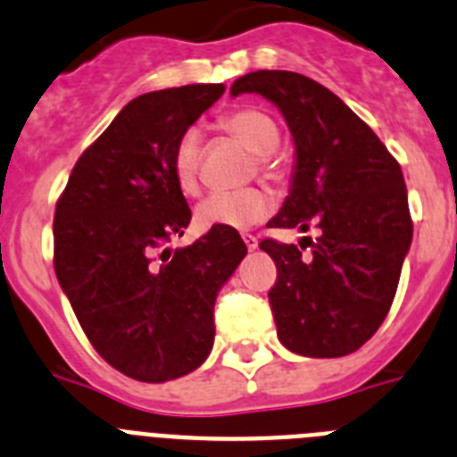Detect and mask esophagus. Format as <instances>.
Masks as SVG:
<instances>
[{
    "label": "esophagus",
    "instance_id": "obj_1",
    "mask_svg": "<svg viewBox=\"0 0 457 457\" xmlns=\"http://www.w3.org/2000/svg\"><path fill=\"white\" fill-rule=\"evenodd\" d=\"M242 240H245V245H247L249 252L258 249V237L256 236H249V233H245V236H242Z\"/></svg>",
    "mask_w": 457,
    "mask_h": 457
}]
</instances>
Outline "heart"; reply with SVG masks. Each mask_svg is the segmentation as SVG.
Masks as SVG:
<instances>
[{
    "instance_id": "heart-1",
    "label": "heart",
    "mask_w": 457,
    "mask_h": 457,
    "mask_svg": "<svg viewBox=\"0 0 457 457\" xmlns=\"http://www.w3.org/2000/svg\"><path fill=\"white\" fill-rule=\"evenodd\" d=\"M226 130L242 146L256 153V164L265 176H277L274 151L278 146V128L274 119L261 109L242 107L221 119ZM173 176L185 194L199 189L201 179V135L199 130H185L173 148ZM274 201L265 189L247 187L240 192H215L196 208V221L204 228L224 226L236 231H247L272 215Z\"/></svg>"
}]
</instances>
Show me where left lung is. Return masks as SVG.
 <instances>
[{
    "label": "left lung",
    "mask_w": 457,
    "mask_h": 457,
    "mask_svg": "<svg viewBox=\"0 0 457 457\" xmlns=\"http://www.w3.org/2000/svg\"><path fill=\"white\" fill-rule=\"evenodd\" d=\"M240 93L277 104L295 141L290 194L268 226L320 231L311 258L272 237L258 245L277 265L268 297L278 341L304 357L354 353L389 313L411 245L401 164L337 93L300 72H249L233 82Z\"/></svg>",
    "instance_id": "1"
}]
</instances>
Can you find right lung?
I'll return each instance as SVG.
<instances>
[{"mask_svg": "<svg viewBox=\"0 0 457 457\" xmlns=\"http://www.w3.org/2000/svg\"><path fill=\"white\" fill-rule=\"evenodd\" d=\"M221 93L224 84H187L130 100L82 153L56 201V278L100 357L139 382L204 364L217 293L247 253L240 233L224 226L164 249L192 220L173 148Z\"/></svg>", "mask_w": 457, "mask_h": 457, "instance_id": "right-lung-1", "label": "right lung"}]
</instances>
